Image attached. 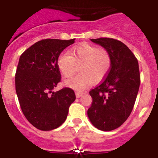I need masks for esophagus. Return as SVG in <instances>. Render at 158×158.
Masks as SVG:
<instances>
[{"label": "esophagus", "instance_id": "esophagus-1", "mask_svg": "<svg viewBox=\"0 0 158 158\" xmlns=\"http://www.w3.org/2000/svg\"><path fill=\"white\" fill-rule=\"evenodd\" d=\"M75 94H76V97H77V98H81V96H82V95H83V93H82V92L76 91V92H75Z\"/></svg>", "mask_w": 158, "mask_h": 158}]
</instances>
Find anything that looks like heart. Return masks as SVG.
<instances>
[{"label": "heart", "mask_w": 158, "mask_h": 158, "mask_svg": "<svg viewBox=\"0 0 158 158\" xmlns=\"http://www.w3.org/2000/svg\"><path fill=\"white\" fill-rule=\"evenodd\" d=\"M57 67L64 77L72 76L80 66L78 75L64 81L68 87L82 90L93 82H99L108 74L111 57L107 50L88 44H81L63 52L57 58Z\"/></svg>", "instance_id": "b5f03b06"}]
</instances>
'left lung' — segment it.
<instances>
[{
	"label": "left lung",
	"instance_id": "obj_1",
	"mask_svg": "<svg viewBox=\"0 0 158 158\" xmlns=\"http://www.w3.org/2000/svg\"><path fill=\"white\" fill-rule=\"evenodd\" d=\"M90 40L108 51L111 66L101 84L89 92L93 101L87 116L96 128L109 131L124 124L131 113L140 83L138 61L120 40L107 37Z\"/></svg>",
	"mask_w": 158,
	"mask_h": 158
}]
</instances>
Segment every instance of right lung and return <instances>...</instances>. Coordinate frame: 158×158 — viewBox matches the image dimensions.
<instances>
[{
	"instance_id": "obj_1",
	"label": "right lung",
	"mask_w": 158,
	"mask_h": 158,
	"mask_svg": "<svg viewBox=\"0 0 158 158\" xmlns=\"http://www.w3.org/2000/svg\"><path fill=\"white\" fill-rule=\"evenodd\" d=\"M74 40H41L20 57L15 74L16 93L27 120L39 130L60 127L76 99L74 91L69 87L53 91L60 81L57 58Z\"/></svg>"
}]
</instances>
